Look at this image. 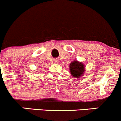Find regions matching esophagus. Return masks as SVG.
I'll use <instances>...</instances> for the list:
<instances>
[{"label":"esophagus","mask_w":121,"mask_h":121,"mask_svg":"<svg viewBox=\"0 0 121 121\" xmlns=\"http://www.w3.org/2000/svg\"><path fill=\"white\" fill-rule=\"evenodd\" d=\"M55 63H59V60L58 59H55Z\"/></svg>","instance_id":"esophagus-1"}]
</instances>
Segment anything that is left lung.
<instances>
[{
    "label": "left lung",
    "instance_id": "1",
    "mask_svg": "<svg viewBox=\"0 0 121 121\" xmlns=\"http://www.w3.org/2000/svg\"><path fill=\"white\" fill-rule=\"evenodd\" d=\"M70 72L73 77H81L84 72L85 66L81 62L75 60L70 63Z\"/></svg>",
    "mask_w": 121,
    "mask_h": 121
}]
</instances>
